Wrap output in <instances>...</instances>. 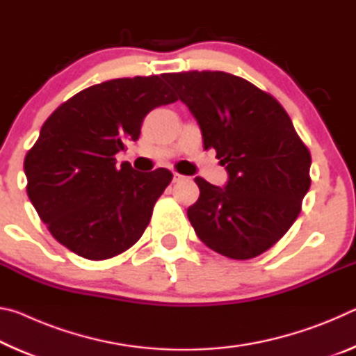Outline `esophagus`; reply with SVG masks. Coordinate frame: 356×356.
Returning a JSON list of instances; mask_svg holds the SVG:
<instances>
[{
  "label": "esophagus",
  "mask_w": 356,
  "mask_h": 356,
  "mask_svg": "<svg viewBox=\"0 0 356 356\" xmlns=\"http://www.w3.org/2000/svg\"><path fill=\"white\" fill-rule=\"evenodd\" d=\"M184 179H186V177L182 176V174H179V172H174V174H172V180H174V182H180V180H184Z\"/></svg>",
  "instance_id": "34e87169"
}]
</instances>
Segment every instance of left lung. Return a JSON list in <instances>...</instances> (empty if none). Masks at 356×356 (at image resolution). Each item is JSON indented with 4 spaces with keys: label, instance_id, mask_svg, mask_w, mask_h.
Wrapping results in <instances>:
<instances>
[{
    "label": "left lung",
    "instance_id": "left-lung-1",
    "mask_svg": "<svg viewBox=\"0 0 356 356\" xmlns=\"http://www.w3.org/2000/svg\"><path fill=\"white\" fill-rule=\"evenodd\" d=\"M201 127L204 149L226 166L225 188L196 177L188 207L196 236L210 250L245 261L278 242L309 190L311 154L272 95L226 72L165 74Z\"/></svg>",
    "mask_w": 356,
    "mask_h": 356
}]
</instances>
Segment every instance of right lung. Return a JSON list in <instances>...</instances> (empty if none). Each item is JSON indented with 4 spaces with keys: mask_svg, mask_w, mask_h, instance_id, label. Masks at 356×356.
<instances>
[{
    "mask_svg": "<svg viewBox=\"0 0 356 356\" xmlns=\"http://www.w3.org/2000/svg\"><path fill=\"white\" fill-rule=\"evenodd\" d=\"M176 100L159 75L116 78L83 89L45 120L25 156L26 191L59 243L104 261L140 240L172 172L118 166L114 155L140 138L149 111Z\"/></svg>",
    "mask_w": 356,
    "mask_h": 356,
    "instance_id": "1",
    "label": "right lung"
}]
</instances>
